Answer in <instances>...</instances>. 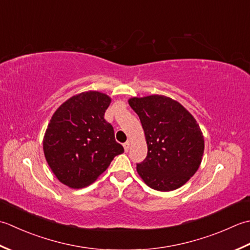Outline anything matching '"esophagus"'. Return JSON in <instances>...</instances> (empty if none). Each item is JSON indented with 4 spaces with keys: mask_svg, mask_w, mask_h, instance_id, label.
Returning <instances> with one entry per match:
<instances>
[{
    "mask_svg": "<svg viewBox=\"0 0 250 250\" xmlns=\"http://www.w3.org/2000/svg\"><path fill=\"white\" fill-rule=\"evenodd\" d=\"M129 142L127 141V142H125V144L123 145V146H124V150H125V152H128V150H129Z\"/></svg>",
    "mask_w": 250,
    "mask_h": 250,
    "instance_id": "obj_1",
    "label": "esophagus"
}]
</instances>
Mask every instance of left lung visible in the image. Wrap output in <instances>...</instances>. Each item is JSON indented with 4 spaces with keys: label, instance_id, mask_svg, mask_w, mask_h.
Segmentation results:
<instances>
[{
    "label": "left lung",
    "instance_id": "obj_1",
    "mask_svg": "<svg viewBox=\"0 0 250 250\" xmlns=\"http://www.w3.org/2000/svg\"><path fill=\"white\" fill-rule=\"evenodd\" d=\"M145 130L147 154L137 171L152 189L167 192L185 185L201 165L204 137L195 119L165 96L130 98Z\"/></svg>",
    "mask_w": 250,
    "mask_h": 250
}]
</instances>
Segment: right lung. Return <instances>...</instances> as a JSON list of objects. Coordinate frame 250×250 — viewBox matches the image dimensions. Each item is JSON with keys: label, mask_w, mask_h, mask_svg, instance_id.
Segmentation results:
<instances>
[{"label": "right lung", "mask_w": 250, "mask_h": 250, "mask_svg": "<svg viewBox=\"0 0 250 250\" xmlns=\"http://www.w3.org/2000/svg\"><path fill=\"white\" fill-rule=\"evenodd\" d=\"M109 96L86 91L61 104L52 116L43 140L50 169L74 189L89 186L124 147L115 141L113 126L104 120Z\"/></svg>", "instance_id": "obj_1"}]
</instances>
